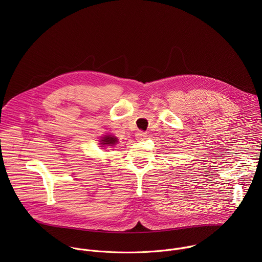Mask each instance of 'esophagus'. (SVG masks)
<instances>
[{"label":"esophagus","mask_w":262,"mask_h":262,"mask_svg":"<svg viewBox=\"0 0 262 262\" xmlns=\"http://www.w3.org/2000/svg\"><path fill=\"white\" fill-rule=\"evenodd\" d=\"M147 138V134L146 133H144V132H138L137 134H136V139L138 140V141H143V140H145Z\"/></svg>","instance_id":"34e87169"}]
</instances>
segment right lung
I'll use <instances>...</instances> for the list:
<instances>
[{"label":"right lung","mask_w":262,"mask_h":262,"mask_svg":"<svg viewBox=\"0 0 262 262\" xmlns=\"http://www.w3.org/2000/svg\"><path fill=\"white\" fill-rule=\"evenodd\" d=\"M117 143H118V139L115 136L107 135L101 138L99 144H101V147H106V146H114Z\"/></svg>","instance_id":"1"}]
</instances>
